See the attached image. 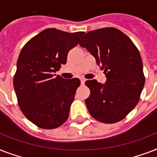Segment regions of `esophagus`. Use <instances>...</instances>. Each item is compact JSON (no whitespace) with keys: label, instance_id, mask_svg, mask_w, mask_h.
Listing matches in <instances>:
<instances>
[{"label":"esophagus","instance_id":"1","mask_svg":"<svg viewBox=\"0 0 157 157\" xmlns=\"http://www.w3.org/2000/svg\"><path fill=\"white\" fill-rule=\"evenodd\" d=\"M85 81H86V79L84 78V77H81V84H84V83H85Z\"/></svg>","mask_w":157,"mask_h":157}]
</instances>
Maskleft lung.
<instances>
[{
	"instance_id": "1",
	"label": "left lung",
	"mask_w": 157,
	"mask_h": 157,
	"mask_svg": "<svg viewBox=\"0 0 157 157\" xmlns=\"http://www.w3.org/2000/svg\"><path fill=\"white\" fill-rule=\"evenodd\" d=\"M87 49L104 70V85L86 81L90 94L86 99L89 112L98 121L113 124L121 121L139 103L145 83L139 50L121 31L104 28L90 31L79 43Z\"/></svg>"
}]
</instances>
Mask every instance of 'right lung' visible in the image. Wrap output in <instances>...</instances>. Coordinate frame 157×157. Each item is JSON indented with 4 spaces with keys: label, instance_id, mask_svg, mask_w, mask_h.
Returning a JSON list of instances; mask_svg holds the SVG:
<instances>
[{
    "label": "right lung",
    "instance_id": "1",
    "mask_svg": "<svg viewBox=\"0 0 157 157\" xmlns=\"http://www.w3.org/2000/svg\"><path fill=\"white\" fill-rule=\"evenodd\" d=\"M84 34L47 28L28 40L21 50L13 87L21 111L36 126L55 129L68 118L81 81L54 75L66 63L69 50L78 45Z\"/></svg>",
    "mask_w": 157,
    "mask_h": 157
}]
</instances>
